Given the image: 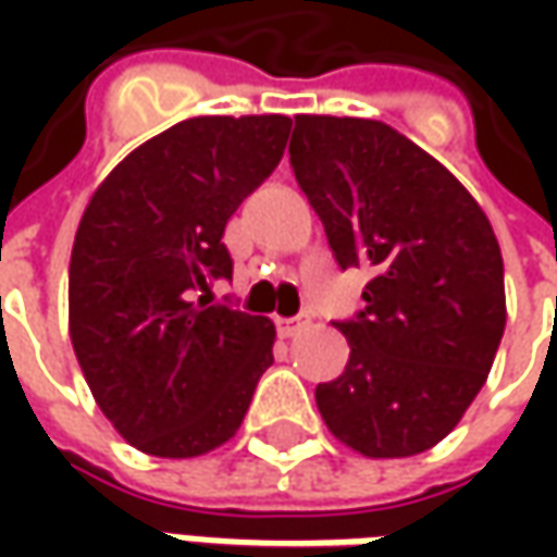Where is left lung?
Returning <instances> with one entry per match:
<instances>
[{"label": "left lung", "instance_id": "left-lung-1", "mask_svg": "<svg viewBox=\"0 0 557 557\" xmlns=\"http://www.w3.org/2000/svg\"><path fill=\"white\" fill-rule=\"evenodd\" d=\"M288 117H191L139 145L86 207L71 253V344L129 446L195 459L235 437L275 325L228 290L225 223L278 166Z\"/></svg>", "mask_w": 557, "mask_h": 557}]
</instances>
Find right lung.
<instances>
[{
    "label": "right lung",
    "mask_w": 557,
    "mask_h": 557,
    "mask_svg": "<svg viewBox=\"0 0 557 557\" xmlns=\"http://www.w3.org/2000/svg\"><path fill=\"white\" fill-rule=\"evenodd\" d=\"M297 185L341 269H366L350 344L315 387L329 431L369 459L437 446L483 387L505 332L503 253L478 201L418 145L372 120L310 117Z\"/></svg>",
    "instance_id": "1"
}]
</instances>
